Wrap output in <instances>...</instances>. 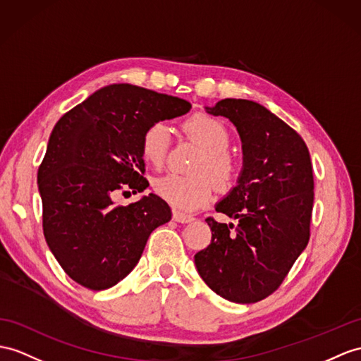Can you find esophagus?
Returning a JSON list of instances; mask_svg holds the SVG:
<instances>
[{"instance_id": "34e87169", "label": "esophagus", "mask_w": 361, "mask_h": 361, "mask_svg": "<svg viewBox=\"0 0 361 361\" xmlns=\"http://www.w3.org/2000/svg\"><path fill=\"white\" fill-rule=\"evenodd\" d=\"M173 221L179 222V224H188V222L195 221V217L190 214H185V213H180V211H178V209H173Z\"/></svg>"}]
</instances>
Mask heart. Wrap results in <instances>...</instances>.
<instances>
[{
    "mask_svg": "<svg viewBox=\"0 0 361 361\" xmlns=\"http://www.w3.org/2000/svg\"><path fill=\"white\" fill-rule=\"evenodd\" d=\"M183 130L205 150L197 165V173L200 174L191 178L174 173L165 174L153 182V190L174 208L192 211L207 205L214 197L217 191L216 182L221 187H230L237 178L239 166L234 157L226 152L231 144V136L224 122L197 113L183 122ZM170 140L171 131L165 122L148 126L140 140V153L144 159L154 166L162 165L169 153Z\"/></svg>",
    "mask_w": 361,
    "mask_h": 361,
    "instance_id": "b5f03b06",
    "label": "heart"
}]
</instances>
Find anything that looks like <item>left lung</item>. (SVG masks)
I'll use <instances>...</instances> for the list:
<instances>
[{
  "instance_id": "obj_1",
  "label": "left lung",
  "mask_w": 361,
  "mask_h": 361,
  "mask_svg": "<svg viewBox=\"0 0 361 361\" xmlns=\"http://www.w3.org/2000/svg\"><path fill=\"white\" fill-rule=\"evenodd\" d=\"M205 109L235 126L243 166L237 185L216 205L239 224L208 217L211 243L196 254L195 263L217 295L256 303L282 285L310 242L311 156L302 136L257 102L226 98Z\"/></svg>"
}]
</instances>
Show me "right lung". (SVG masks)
<instances>
[{"label": "right lung", "instance_id": "obj_1", "mask_svg": "<svg viewBox=\"0 0 361 361\" xmlns=\"http://www.w3.org/2000/svg\"><path fill=\"white\" fill-rule=\"evenodd\" d=\"M185 99L111 84L61 118L38 170L42 230L66 274L93 291L121 282L148 237L171 219L156 195L116 205L121 190L148 187L140 140L148 126L188 113Z\"/></svg>", "mask_w": 361, "mask_h": 361}]
</instances>
